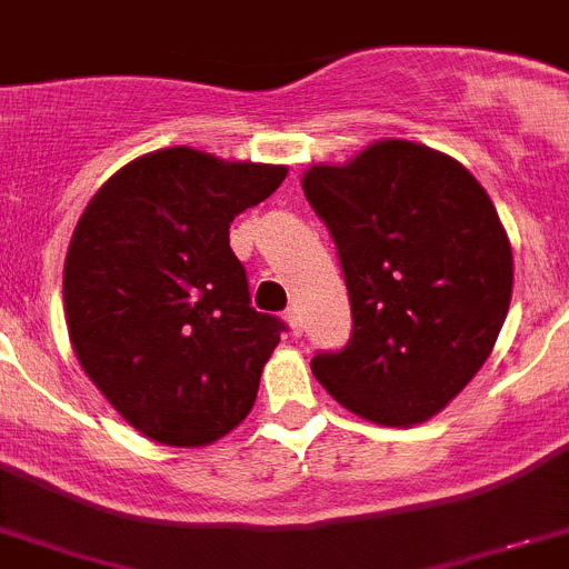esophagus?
Wrapping results in <instances>:
<instances>
[{
    "mask_svg": "<svg viewBox=\"0 0 569 569\" xmlns=\"http://www.w3.org/2000/svg\"><path fill=\"white\" fill-rule=\"evenodd\" d=\"M284 322L290 325V333H293V337H299V333L305 331L302 313H299V308H288V313H284Z\"/></svg>",
    "mask_w": 569,
    "mask_h": 569,
    "instance_id": "1",
    "label": "esophagus"
}]
</instances>
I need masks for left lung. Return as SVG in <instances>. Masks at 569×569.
I'll use <instances>...</instances> for the list:
<instances>
[{
  "label": "left lung",
  "mask_w": 569,
  "mask_h": 569,
  "mask_svg": "<svg viewBox=\"0 0 569 569\" xmlns=\"http://www.w3.org/2000/svg\"><path fill=\"white\" fill-rule=\"evenodd\" d=\"M351 296V342L310 371L353 415L423 423L492 353L512 299V247L487 189L449 154L377 140L302 174Z\"/></svg>",
  "instance_id": "8db88e82"
}]
</instances>
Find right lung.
<instances>
[{
    "label": "right lung",
    "mask_w": 569,
    "mask_h": 569,
    "mask_svg": "<svg viewBox=\"0 0 569 569\" xmlns=\"http://www.w3.org/2000/svg\"><path fill=\"white\" fill-rule=\"evenodd\" d=\"M284 174L172 146L118 169L77 221L62 270L71 348L149 440L207 446L250 415L284 325L250 308L230 224Z\"/></svg>",
    "instance_id": "obj_1"
}]
</instances>
